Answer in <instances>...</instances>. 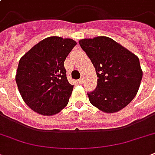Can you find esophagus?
<instances>
[{"mask_svg": "<svg viewBox=\"0 0 155 155\" xmlns=\"http://www.w3.org/2000/svg\"><path fill=\"white\" fill-rule=\"evenodd\" d=\"M84 78H81V79H80V80H79V82L80 83V84H83L84 83Z\"/></svg>", "mask_w": 155, "mask_h": 155, "instance_id": "1", "label": "esophagus"}]
</instances>
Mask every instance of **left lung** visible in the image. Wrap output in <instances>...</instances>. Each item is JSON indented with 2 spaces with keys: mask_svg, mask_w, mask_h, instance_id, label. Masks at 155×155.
<instances>
[{
  "mask_svg": "<svg viewBox=\"0 0 155 155\" xmlns=\"http://www.w3.org/2000/svg\"><path fill=\"white\" fill-rule=\"evenodd\" d=\"M79 43L98 77L97 88L87 93L90 103L107 113L125 108L135 97L142 81L138 57L105 36L84 38Z\"/></svg>",
  "mask_w": 155,
  "mask_h": 155,
  "instance_id": "obj_1",
  "label": "left lung"
}]
</instances>
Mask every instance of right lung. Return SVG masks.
<instances>
[{"label":"right lung","mask_w":155,"mask_h":155,"mask_svg":"<svg viewBox=\"0 0 155 155\" xmlns=\"http://www.w3.org/2000/svg\"><path fill=\"white\" fill-rule=\"evenodd\" d=\"M76 44L71 38L48 37L21 58L16 83L33 111L52 116L68 105L74 86L67 79L64 61Z\"/></svg>","instance_id":"add662e5"}]
</instances>
